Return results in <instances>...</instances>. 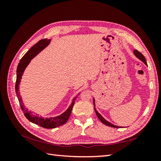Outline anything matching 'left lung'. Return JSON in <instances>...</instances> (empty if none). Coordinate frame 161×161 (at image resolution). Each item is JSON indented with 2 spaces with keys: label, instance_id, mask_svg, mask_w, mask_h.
Segmentation results:
<instances>
[{
  "label": "left lung",
  "instance_id": "left-lung-1",
  "mask_svg": "<svg viewBox=\"0 0 161 161\" xmlns=\"http://www.w3.org/2000/svg\"><path fill=\"white\" fill-rule=\"evenodd\" d=\"M133 54H134V55L138 58V59H139L141 61H142L143 63H144L145 65H147V61H146V59H145V57L142 55V53H141L140 52H138V51L137 50H133ZM93 104H94V109H95V114H96V115H97V118H99V119H100V120L103 123L104 125H107V126H111V127H114V128H121V126H116V125H113L112 123H111V122H109L108 121H107V119H105L103 117H102V116L101 115V114H99L98 113V111L96 110V108H95V98L93 97Z\"/></svg>",
  "mask_w": 161,
  "mask_h": 161
}]
</instances>
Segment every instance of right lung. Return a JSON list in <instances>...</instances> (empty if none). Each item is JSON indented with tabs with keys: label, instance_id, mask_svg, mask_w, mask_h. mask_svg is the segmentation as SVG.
<instances>
[{
	"label": "right lung",
	"instance_id": "right-lung-1",
	"mask_svg": "<svg viewBox=\"0 0 161 161\" xmlns=\"http://www.w3.org/2000/svg\"><path fill=\"white\" fill-rule=\"evenodd\" d=\"M51 42L50 39H42L40 40L39 42H37L35 46H33L31 48H30L28 52H27L25 55H24L21 59L20 60V62L17 66L16 69V85H15V90L16 96L18 97V100L19 102V104L21 108V110L23 111L24 115L26 117V118L28 119L29 121L34 123V124L38 125L43 128L46 129H54L56 128L57 126H59L64 125L66 123L68 118H69L70 115L71 114L72 109H73V105L75 103V99L79 95V93L76 97H75L73 100H72L71 104H70L69 107H68L66 111H64L63 114L61 115L56 116V117H50V118H43L42 116H39V115H34L32 114V112L31 111H29L28 108H25V105H24L22 97L20 95L19 92V85L20 82V80H21L23 74L25 71L26 67L28 66V64L30 63V61L33 59L34 57L36 56L39 53L46 48V47L49 45Z\"/></svg>",
	"mask_w": 161,
	"mask_h": 161
}]
</instances>
